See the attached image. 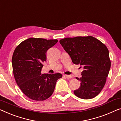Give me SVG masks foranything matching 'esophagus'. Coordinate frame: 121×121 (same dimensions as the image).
<instances>
[{"instance_id":"34e87169","label":"esophagus","mask_w":121,"mask_h":121,"mask_svg":"<svg viewBox=\"0 0 121 121\" xmlns=\"http://www.w3.org/2000/svg\"><path fill=\"white\" fill-rule=\"evenodd\" d=\"M64 77L67 79H71L72 78L71 75H64Z\"/></svg>"}]
</instances>
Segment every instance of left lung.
Instances as JSON below:
<instances>
[{
    "label": "left lung",
    "instance_id": "8db88e82",
    "mask_svg": "<svg viewBox=\"0 0 121 121\" xmlns=\"http://www.w3.org/2000/svg\"><path fill=\"white\" fill-rule=\"evenodd\" d=\"M60 43L73 64L84 69L82 77L76 78L81 82L80 87L74 91V95L84 99L97 96L103 89L110 69L107 47L91 36L65 38Z\"/></svg>",
    "mask_w": 121,
    "mask_h": 121
}]
</instances>
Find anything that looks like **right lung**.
<instances>
[{"label": "right lung", "instance_id": "1", "mask_svg": "<svg viewBox=\"0 0 121 121\" xmlns=\"http://www.w3.org/2000/svg\"><path fill=\"white\" fill-rule=\"evenodd\" d=\"M57 39L29 38L22 42L13 52L12 58L14 79L23 93L35 100H44L54 91L56 82L62 78L60 73L42 74L46 53Z\"/></svg>", "mask_w": 121, "mask_h": 121}]
</instances>
